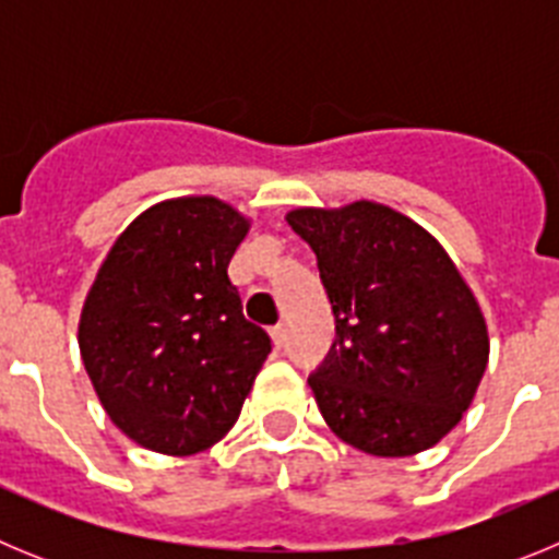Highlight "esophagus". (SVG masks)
I'll list each match as a JSON object with an SVG mask.
<instances>
[{"label": "esophagus", "instance_id": "obj_1", "mask_svg": "<svg viewBox=\"0 0 559 559\" xmlns=\"http://www.w3.org/2000/svg\"><path fill=\"white\" fill-rule=\"evenodd\" d=\"M271 341H274L276 347H285V341H288V330H285V324H274V328H271Z\"/></svg>", "mask_w": 559, "mask_h": 559}]
</instances>
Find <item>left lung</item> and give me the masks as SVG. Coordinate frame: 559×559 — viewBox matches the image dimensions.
<instances>
[{
    "instance_id": "obj_1",
    "label": "left lung",
    "mask_w": 559,
    "mask_h": 559,
    "mask_svg": "<svg viewBox=\"0 0 559 559\" xmlns=\"http://www.w3.org/2000/svg\"><path fill=\"white\" fill-rule=\"evenodd\" d=\"M335 316L328 358L310 372L324 423L372 456H412L456 426L478 389L490 338L448 251L372 201L294 210Z\"/></svg>"
}]
</instances>
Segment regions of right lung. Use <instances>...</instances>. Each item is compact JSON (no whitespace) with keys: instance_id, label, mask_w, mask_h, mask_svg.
I'll use <instances>...</instances> for the list:
<instances>
[{"instance_id":"1","label":"right lung","mask_w":559,"mask_h":559,"mask_svg":"<svg viewBox=\"0 0 559 559\" xmlns=\"http://www.w3.org/2000/svg\"><path fill=\"white\" fill-rule=\"evenodd\" d=\"M246 231L212 195L162 201L97 271L78 328L83 367L114 426L147 451L190 456L218 442L269 358V333L229 280Z\"/></svg>"}]
</instances>
